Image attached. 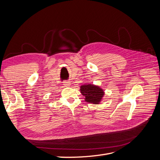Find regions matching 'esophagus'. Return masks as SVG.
I'll return each mask as SVG.
<instances>
[{"label": "esophagus", "instance_id": "obj_1", "mask_svg": "<svg viewBox=\"0 0 160 160\" xmlns=\"http://www.w3.org/2000/svg\"><path fill=\"white\" fill-rule=\"evenodd\" d=\"M70 85H71V83H70V82H69V81H65L63 83L64 87H69Z\"/></svg>", "mask_w": 160, "mask_h": 160}]
</instances>
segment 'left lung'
I'll list each match as a JSON object with an SVG mask.
<instances>
[{
    "label": "left lung",
    "mask_w": 160,
    "mask_h": 160,
    "mask_svg": "<svg viewBox=\"0 0 160 160\" xmlns=\"http://www.w3.org/2000/svg\"><path fill=\"white\" fill-rule=\"evenodd\" d=\"M80 92L86 102L92 104H100L105 95L104 90L99 86L89 83L80 86Z\"/></svg>",
    "instance_id": "obj_1"
}]
</instances>
